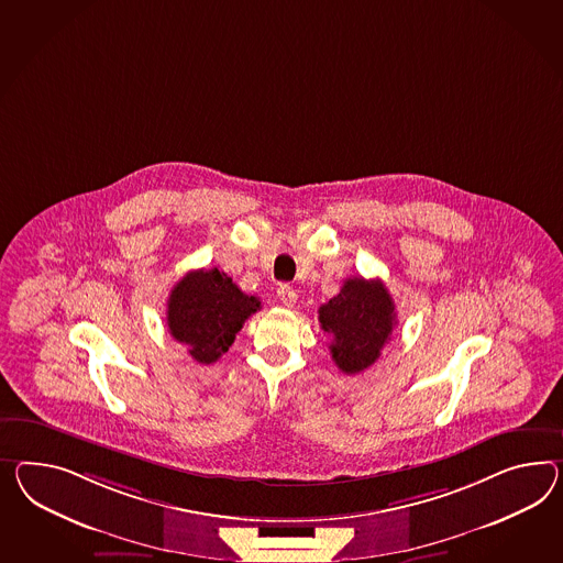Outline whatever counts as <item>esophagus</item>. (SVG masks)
Wrapping results in <instances>:
<instances>
[{"label":"esophagus","mask_w":563,"mask_h":563,"mask_svg":"<svg viewBox=\"0 0 563 563\" xmlns=\"http://www.w3.org/2000/svg\"><path fill=\"white\" fill-rule=\"evenodd\" d=\"M277 298L282 300L284 306L291 308V306L296 303V300H298V294H296V289L288 286V284H279V288H277Z\"/></svg>","instance_id":"1"}]
</instances>
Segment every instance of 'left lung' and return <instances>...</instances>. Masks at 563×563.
<instances>
[{"label": "left lung", "mask_w": 563, "mask_h": 563, "mask_svg": "<svg viewBox=\"0 0 563 563\" xmlns=\"http://www.w3.org/2000/svg\"><path fill=\"white\" fill-rule=\"evenodd\" d=\"M320 329L331 336L336 367L355 375L374 365L396 327V306L379 279L349 277L341 291L318 308Z\"/></svg>", "instance_id": "1"}]
</instances>
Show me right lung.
Segmentation results:
<instances>
[{"mask_svg": "<svg viewBox=\"0 0 563 563\" xmlns=\"http://www.w3.org/2000/svg\"><path fill=\"white\" fill-rule=\"evenodd\" d=\"M261 310L260 298L246 296L231 277L214 269L184 275L167 300V327L175 341L188 345L198 363H214L234 343L246 318Z\"/></svg>", "mask_w": 563, "mask_h": 563, "instance_id": "1", "label": "right lung"}]
</instances>
